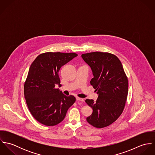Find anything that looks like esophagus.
<instances>
[{
	"label": "esophagus",
	"mask_w": 155,
	"mask_h": 155,
	"mask_svg": "<svg viewBox=\"0 0 155 155\" xmlns=\"http://www.w3.org/2000/svg\"><path fill=\"white\" fill-rule=\"evenodd\" d=\"M76 100L78 101H81V102H84V99L79 97H76Z\"/></svg>",
	"instance_id": "1"
}]
</instances>
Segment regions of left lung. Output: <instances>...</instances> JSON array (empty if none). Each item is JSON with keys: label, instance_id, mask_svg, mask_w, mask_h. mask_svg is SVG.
<instances>
[{"label": "left lung", "instance_id": "1", "mask_svg": "<svg viewBox=\"0 0 155 155\" xmlns=\"http://www.w3.org/2000/svg\"><path fill=\"white\" fill-rule=\"evenodd\" d=\"M82 57L91 67L94 78L90 83L97 91L95 102L87 99L92 113L87 117L89 124L98 128L109 126L122 113L128 92V79L119 59L109 52H93Z\"/></svg>", "mask_w": 155, "mask_h": 155}]
</instances>
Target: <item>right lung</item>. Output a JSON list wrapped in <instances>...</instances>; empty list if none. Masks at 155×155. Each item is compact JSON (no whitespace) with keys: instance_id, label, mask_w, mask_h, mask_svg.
I'll use <instances>...</instances> for the list:
<instances>
[{"instance_id":"right-lung-1","label":"right lung","mask_w":155,"mask_h":155,"mask_svg":"<svg viewBox=\"0 0 155 155\" xmlns=\"http://www.w3.org/2000/svg\"><path fill=\"white\" fill-rule=\"evenodd\" d=\"M76 56L73 52H48L39 55L31 64L24 94L28 110L39 123L46 126L58 124L75 102L73 95L67 97L55 86L61 85V67Z\"/></svg>"}]
</instances>
